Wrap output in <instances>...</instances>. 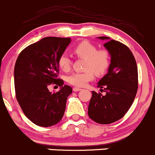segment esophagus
<instances>
[{
  "label": "esophagus",
  "mask_w": 155,
  "mask_h": 155,
  "mask_svg": "<svg viewBox=\"0 0 155 155\" xmlns=\"http://www.w3.org/2000/svg\"><path fill=\"white\" fill-rule=\"evenodd\" d=\"M81 90H82V88H79V87H73V91H75V92L79 91H81Z\"/></svg>",
  "instance_id": "34e87169"
}]
</instances>
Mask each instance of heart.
Returning a JSON list of instances; mask_svg holds the SVG:
<instances>
[{
	"label": "heart",
	"instance_id": "heart-1",
	"mask_svg": "<svg viewBox=\"0 0 155 155\" xmlns=\"http://www.w3.org/2000/svg\"><path fill=\"white\" fill-rule=\"evenodd\" d=\"M76 56L86 59L85 70L83 73H74L68 77V82L76 87H85L94 79V72L97 75H103L109 66V54L105 49L97 50L93 43L82 41L73 48ZM58 67L63 71L68 72L71 68L72 61L68 54H63L58 61Z\"/></svg>",
	"mask_w": 155,
	"mask_h": 155
}]
</instances>
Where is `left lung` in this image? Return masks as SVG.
Listing matches in <instances>:
<instances>
[{"instance_id":"1","label":"left lung","mask_w":155,"mask_h":155,"mask_svg":"<svg viewBox=\"0 0 155 155\" xmlns=\"http://www.w3.org/2000/svg\"><path fill=\"white\" fill-rule=\"evenodd\" d=\"M98 38L107 41L104 46L111 61L108 73L97 83L106 94L91 91L87 114L95 122L108 124L121 119L130 108L138 88V71L127 46L107 37Z\"/></svg>"}]
</instances>
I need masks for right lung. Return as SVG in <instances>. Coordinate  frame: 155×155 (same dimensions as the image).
<instances>
[{
  "mask_svg": "<svg viewBox=\"0 0 155 155\" xmlns=\"http://www.w3.org/2000/svg\"><path fill=\"white\" fill-rule=\"evenodd\" d=\"M70 42V38L45 37L22 50L15 61V97L26 117L38 126L54 125L63 118L72 88L57 79L58 61ZM51 84L60 86V90L50 92Z\"/></svg>",
  "mask_w": 155,
  "mask_h": 155,
  "instance_id": "add662e5",
  "label": "right lung"
}]
</instances>
